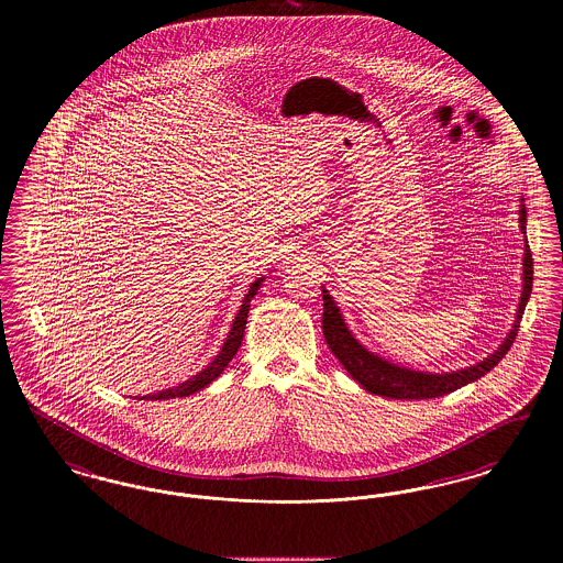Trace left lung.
I'll return each instance as SVG.
<instances>
[{
	"instance_id": "8db88e82",
	"label": "left lung",
	"mask_w": 563,
	"mask_h": 563,
	"mask_svg": "<svg viewBox=\"0 0 563 563\" xmlns=\"http://www.w3.org/2000/svg\"><path fill=\"white\" fill-rule=\"evenodd\" d=\"M519 228L521 234H526V205L521 198L519 205ZM532 280H534V262H532V253L528 246L526 239V249H523V289L519 297V306H517V314L509 335L505 338V342L494 350L487 358H483L479 363L457 369V372H443V374H430V372H416V369H407L401 365H395L382 356H377L375 352L365 349L349 329V324L344 322V317L340 312V308L335 306L333 297L322 287V335L329 344L331 352L338 356V361L344 365V369L352 375V379H356L367 393L379 395V397H388V399H434V397H443L448 393H454L457 388L479 379L487 372H492L509 352L515 335L519 331V321L523 317L526 303L532 294Z\"/></svg>"
}]
</instances>
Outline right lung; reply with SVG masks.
<instances>
[{"label": "right lung", "instance_id": "right-lung-1", "mask_svg": "<svg viewBox=\"0 0 563 563\" xmlns=\"http://www.w3.org/2000/svg\"><path fill=\"white\" fill-rule=\"evenodd\" d=\"M264 278H257L255 283L249 285V291L242 299L241 310L236 314V319L232 322V329L223 342V346L219 350V354L214 356L213 361L200 372V374L189 377L186 382H181L179 386H173V388H166L161 393H152V395H145L141 399L145 401H164V399H177V397H189L198 390H202L205 386H209L213 382L214 377H219L221 372L228 367V363L236 356V352L241 349L242 338H244V327H246V317H249V308H251V299L257 295L260 287H262Z\"/></svg>", "mask_w": 563, "mask_h": 563}]
</instances>
